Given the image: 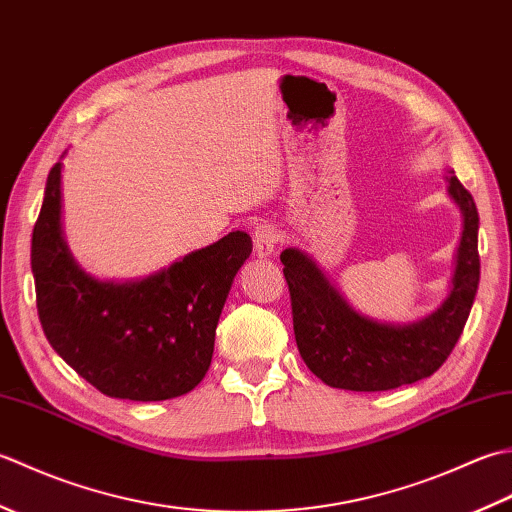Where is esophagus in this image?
I'll use <instances>...</instances> for the list:
<instances>
[{
    "label": "esophagus",
    "mask_w": 512,
    "mask_h": 512,
    "mask_svg": "<svg viewBox=\"0 0 512 512\" xmlns=\"http://www.w3.org/2000/svg\"><path fill=\"white\" fill-rule=\"evenodd\" d=\"M279 242V233L273 224H259L255 226L253 233V244H255V253L257 257H273L275 248Z\"/></svg>",
    "instance_id": "34e87169"
}]
</instances>
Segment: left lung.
Masks as SVG:
<instances>
[{
    "label": "left lung",
    "mask_w": 512,
    "mask_h": 512,
    "mask_svg": "<svg viewBox=\"0 0 512 512\" xmlns=\"http://www.w3.org/2000/svg\"><path fill=\"white\" fill-rule=\"evenodd\" d=\"M449 195L462 211L449 297L420 321L394 325L367 319L347 306L328 277L299 248L281 253L292 303V325L303 363L325 385L387 391L438 372L458 343L480 286L477 215L473 195L453 176Z\"/></svg>",
    "instance_id": "obj_1"
}]
</instances>
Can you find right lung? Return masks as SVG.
<instances>
[{
    "instance_id": "1",
    "label": "right lung",
    "mask_w": 512,
    "mask_h": 512,
    "mask_svg": "<svg viewBox=\"0 0 512 512\" xmlns=\"http://www.w3.org/2000/svg\"><path fill=\"white\" fill-rule=\"evenodd\" d=\"M250 250V237L233 231L145 279H94L61 233L57 162L30 250L43 334L105 396L149 402L189 394L211 365L217 321Z\"/></svg>"
}]
</instances>
